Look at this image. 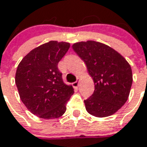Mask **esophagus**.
I'll return each instance as SVG.
<instances>
[{
  "label": "esophagus",
  "mask_w": 147,
  "mask_h": 147,
  "mask_svg": "<svg viewBox=\"0 0 147 147\" xmlns=\"http://www.w3.org/2000/svg\"><path fill=\"white\" fill-rule=\"evenodd\" d=\"M79 81H80V79L77 78V80H76V82H74V83H73V87H74V88H76V89H77V88H78Z\"/></svg>",
  "instance_id": "34e87169"
}]
</instances>
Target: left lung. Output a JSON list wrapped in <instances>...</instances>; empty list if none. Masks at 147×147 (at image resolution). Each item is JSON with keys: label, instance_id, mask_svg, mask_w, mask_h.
<instances>
[{"label": "left lung", "instance_id": "left-lung-1", "mask_svg": "<svg viewBox=\"0 0 147 147\" xmlns=\"http://www.w3.org/2000/svg\"><path fill=\"white\" fill-rule=\"evenodd\" d=\"M72 49L94 80V94L84 100L86 111L96 117L115 114L130 93L133 74L129 63L110 46L94 40L75 43Z\"/></svg>", "mask_w": 147, "mask_h": 147}]
</instances>
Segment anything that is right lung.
Returning a JSON list of instances; mask_svg holds the SVG:
<instances>
[{"label":"right lung","instance_id":"obj_1","mask_svg":"<svg viewBox=\"0 0 147 147\" xmlns=\"http://www.w3.org/2000/svg\"><path fill=\"white\" fill-rule=\"evenodd\" d=\"M70 44L51 40L32 49L18 64L15 84L26 107L42 119H56L65 113L74 89L64 83L58 62Z\"/></svg>","mask_w":147,"mask_h":147}]
</instances>
